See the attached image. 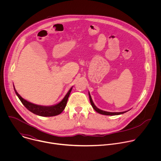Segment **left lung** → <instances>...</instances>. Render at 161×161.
<instances>
[{
    "instance_id": "left-lung-1",
    "label": "left lung",
    "mask_w": 161,
    "mask_h": 161,
    "mask_svg": "<svg viewBox=\"0 0 161 161\" xmlns=\"http://www.w3.org/2000/svg\"><path fill=\"white\" fill-rule=\"evenodd\" d=\"M88 95H89V99H90V104H91L92 106V108L95 109V111H96L97 113H99L100 114H104V115H119V114H123V113H126L127 111H123V112H108V111H105L101 110V109H99L98 108H97L96 106V105L94 104L92 99V97H91L90 94L89 92H88Z\"/></svg>"
}]
</instances>
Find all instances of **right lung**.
Masks as SVG:
<instances>
[{
    "instance_id": "right-lung-1",
    "label": "right lung",
    "mask_w": 161,
    "mask_h": 161,
    "mask_svg": "<svg viewBox=\"0 0 161 161\" xmlns=\"http://www.w3.org/2000/svg\"><path fill=\"white\" fill-rule=\"evenodd\" d=\"M72 88H73V86L70 88L69 90L68 91V92L67 93L65 96L59 103L53 106H41V105L35 104L31 102L27 101L24 98H22L16 92L14 86V90L15 91V93L18 97L20 101L22 103V104H24L25 107L27 109H29L30 111L37 114V115L41 116V117H53L60 114L65 108L67 99L69 98V96L70 95Z\"/></svg>"
}]
</instances>
